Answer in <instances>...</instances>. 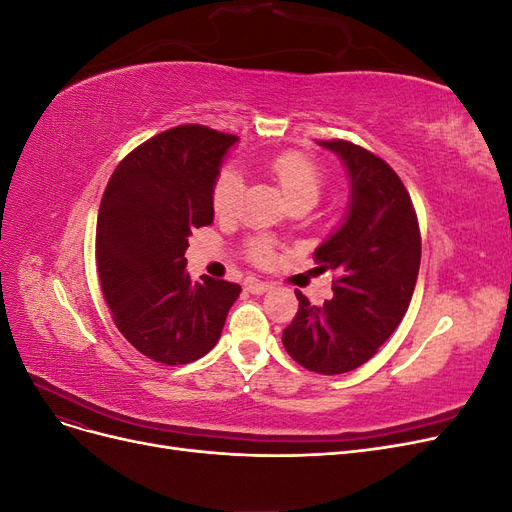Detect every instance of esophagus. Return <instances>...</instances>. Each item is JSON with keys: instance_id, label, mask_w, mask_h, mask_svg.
Masks as SVG:
<instances>
[{"instance_id": "esophagus-1", "label": "esophagus", "mask_w": 512, "mask_h": 512, "mask_svg": "<svg viewBox=\"0 0 512 512\" xmlns=\"http://www.w3.org/2000/svg\"><path fill=\"white\" fill-rule=\"evenodd\" d=\"M245 288L250 290L252 294H265L273 288V284L271 282H260V280H254V277H252V280L245 282Z\"/></svg>"}]
</instances>
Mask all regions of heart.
I'll return each instance as SVG.
<instances>
[{
	"label": "heart",
	"mask_w": 512,
	"mask_h": 512,
	"mask_svg": "<svg viewBox=\"0 0 512 512\" xmlns=\"http://www.w3.org/2000/svg\"><path fill=\"white\" fill-rule=\"evenodd\" d=\"M271 177L280 185L288 203H294L299 198L318 200L322 190V168L307 158L301 151H284L280 156L273 158L269 164ZM243 190V179L235 168H222L218 179L213 183L211 190V207L218 218H232L239 209V198ZM247 254L254 262L260 265H269L275 258V247L269 239H252L247 243Z\"/></svg>",
	"instance_id": "b5f03b06"
}]
</instances>
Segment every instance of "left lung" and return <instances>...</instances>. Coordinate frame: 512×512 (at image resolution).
Instances as JSON below:
<instances>
[{
  "instance_id": "1",
  "label": "left lung",
  "mask_w": 512,
  "mask_h": 512,
  "mask_svg": "<svg viewBox=\"0 0 512 512\" xmlns=\"http://www.w3.org/2000/svg\"><path fill=\"white\" fill-rule=\"evenodd\" d=\"M350 177L344 224L314 252L335 271L333 297L299 312L282 333L286 352L309 371L346 374L367 363L406 316L421 267V230L406 185L376 153L348 141H318Z\"/></svg>"
}]
</instances>
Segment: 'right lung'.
I'll use <instances>...</instances> for the list:
<instances>
[{
  "label": "right lung",
  "mask_w": 512,
  "mask_h": 512,
  "mask_svg": "<svg viewBox=\"0 0 512 512\" xmlns=\"http://www.w3.org/2000/svg\"><path fill=\"white\" fill-rule=\"evenodd\" d=\"M235 143L207 126H177L138 145L108 179L96 228L100 286L121 335L151 361L205 356L241 292L185 271L188 237L213 222L211 190Z\"/></svg>",
  "instance_id": "right-lung-1"
}]
</instances>
